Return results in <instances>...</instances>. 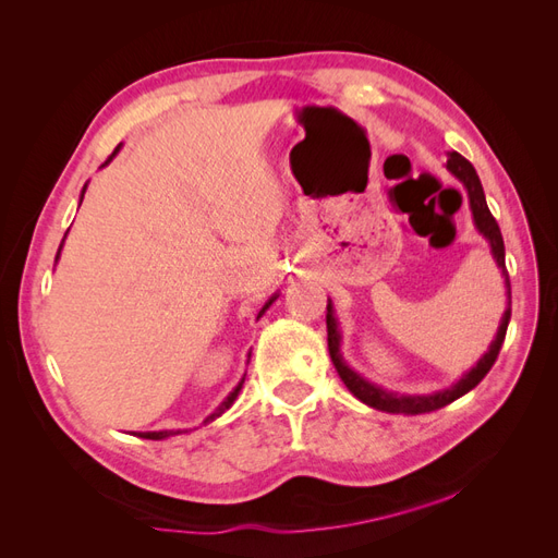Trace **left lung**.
Segmentation results:
<instances>
[{
    "label": "left lung",
    "instance_id": "1",
    "mask_svg": "<svg viewBox=\"0 0 558 558\" xmlns=\"http://www.w3.org/2000/svg\"><path fill=\"white\" fill-rule=\"evenodd\" d=\"M447 170L463 183V189L468 193V202H470V211H472V221H475L477 232L482 238L492 246V256L496 260V265L500 267V272L505 277V289H508V307L502 312L500 318V326L498 332L494 337L492 347L484 353V356L477 361V365L468 369V373L451 384L449 388H442V391H435L428 396H402L396 391H386V388L367 381L365 377H361L356 369H351L349 363L342 359V332L340 326H337V318H335V307L328 298V314H326V326H328V351H330V359L332 365L337 369V375L344 381V386L349 391L356 396L361 402L369 404V408L388 412V414H426V412H435L445 408V404L459 400L461 396H465L468 391H472L484 377L488 369L494 367L500 347L505 342V332H508V324H510V316H512V291H510V277H508V269H505V244H502V234L500 228L496 223V218L488 211L486 205V197H484V189H482V181L475 172V167H472L461 154H447Z\"/></svg>",
    "mask_w": 558,
    "mask_h": 558
}]
</instances>
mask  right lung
<instances>
[{
  "mask_svg": "<svg viewBox=\"0 0 558 558\" xmlns=\"http://www.w3.org/2000/svg\"><path fill=\"white\" fill-rule=\"evenodd\" d=\"M118 150H121V146H116V150H113V154H111V158L118 154ZM111 158L105 162V165H109L111 162ZM102 165V167H105ZM86 189H88V185H83V191H81V202H83V193H86ZM81 202H78V207H81ZM64 238H66V234H64ZM64 242V240H62ZM60 251H62V244H60V248H58V256H56V263H58V258H60ZM279 298V293H275L272 298H269L267 302H265V305H263V310L258 312V316H256V320L269 310V305H272V302ZM248 359H251V353H248ZM248 363V361H246ZM246 377V375H244ZM244 377L240 379V384L238 386H234L232 388V391L228 393V398L221 402V404H218V408H216V412L214 414H209L207 418H205V424H209V421H214V418H218V416H221L226 410H230L232 408V402L234 400H238V396H240V391H242V384H244ZM179 433H185V430H146V433H137V437H144V440H165V437H170V435H179Z\"/></svg>",
  "mask_w": 558,
  "mask_h": 558,
  "instance_id": "right-lung-1",
  "label": "right lung"
}]
</instances>
